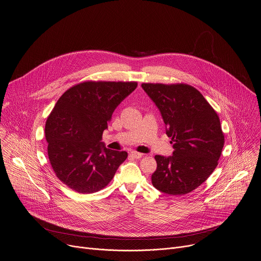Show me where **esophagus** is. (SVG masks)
<instances>
[{
  "mask_svg": "<svg viewBox=\"0 0 261 261\" xmlns=\"http://www.w3.org/2000/svg\"><path fill=\"white\" fill-rule=\"evenodd\" d=\"M130 155L132 157H134V158H136V159H139V158H141V157L143 156L142 153H139V152H136V151H131V152H130Z\"/></svg>",
  "mask_w": 261,
  "mask_h": 261,
  "instance_id": "34e87169",
  "label": "esophagus"
}]
</instances>
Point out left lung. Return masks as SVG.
Returning <instances> with one entry per match:
<instances>
[{
	"mask_svg": "<svg viewBox=\"0 0 261 261\" xmlns=\"http://www.w3.org/2000/svg\"><path fill=\"white\" fill-rule=\"evenodd\" d=\"M156 105L174 151L155 155L153 187L170 196H182L200 187L218 165L224 146L219 116L194 87L185 84H142Z\"/></svg>",
	"mask_w": 261,
	"mask_h": 261,
	"instance_id": "left-lung-1",
	"label": "left lung"
}]
</instances>
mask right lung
<instances>
[{
	"mask_svg": "<svg viewBox=\"0 0 261 261\" xmlns=\"http://www.w3.org/2000/svg\"><path fill=\"white\" fill-rule=\"evenodd\" d=\"M136 88V82H85L56 102L45 124L47 153L69 189L81 194L104 189L128 156L106 148L102 136L115 109Z\"/></svg>",
	"mask_w": 261,
	"mask_h": 261,
	"instance_id": "add662e5",
	"label": "right lung"
}]
</instances>
